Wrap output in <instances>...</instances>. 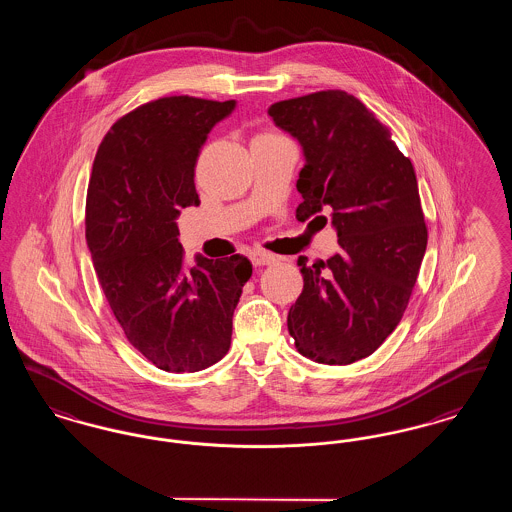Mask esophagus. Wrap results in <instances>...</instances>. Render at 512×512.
<instances>
[{
    "label": "esophagus",
    "mask_w": 512,
    "mask_h": 512,
    "mask_svg": "<svg viewBox=\"0 0 512 512\" xmlns=\"http://www.w3.org/2000/svg\"><path fill=\"white\" fill-rule=\"evenodd\" d=\"M249 259H251V263L255 265V267H265V265H272V263H276V255H272V253H268L265 249H253L251 253H249Z\"/></svg>",
    "instance_id": "1"
}]
</instances>
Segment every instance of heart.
I'll return each mask as SVG.
<instances>
[{"instance_id": "b5f03b06", "label": "heart", "mask_w": 512, "mask_h": 512, "mask_svg": "<svg viewBox=\"0 0 512 512\" xmlns=\"http://www.w3.org/2000/svg\"><path fill=\"white\" fill-rule=\"evenodd\" d=\"M265 136H276V134H270V132H265V134H261V136H257V138H265Z\"/></svg>"}]
</instances>
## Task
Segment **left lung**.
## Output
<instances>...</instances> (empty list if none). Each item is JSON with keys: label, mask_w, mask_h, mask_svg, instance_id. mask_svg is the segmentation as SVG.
<instances>
[{"label": "left lung", "mask_w": 512, "mask_h": 512, "mask_svg": "<svg viewBox=\"0 0 512 512\" xmlns=\"http://www.w3.org/2000/svg\"><path fill=\"white\" fill-rule=\"evenodd\" d=\"M276 126L303 147L297 219L332 211L340 251L307 265L288 313L297 351L322 365L372 355L395 330L428 244L413 163L390 128L343 92L324 90L268 107Z\"/></svg>", "instance_id": "8db88e82"}]
</instances>
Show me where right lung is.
Masks as SVG:
<instances>
[{"instance_id": "right-lung-1", "label": "right lung", "mask_w": 512, "mask_h": 512, "mask_svg": "<svg viewBox=\"0 0 512 512\" xmlns=\"http://www.w3.org/2000/svg\"><path fill=\"white\" fill-rule=\"evenodd\" d=\"M236 101L192 96L140 105L111 126L86 197V242L105 299L130 341L167 372L219 363L253 267L244 255L186 267L180 209L199 205L195 165Z\"/></svg>"}]
</instances>
